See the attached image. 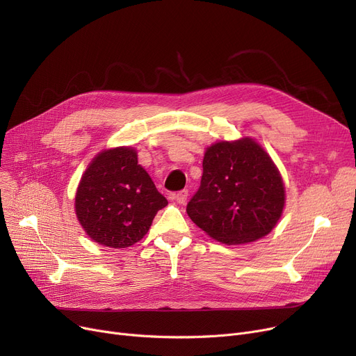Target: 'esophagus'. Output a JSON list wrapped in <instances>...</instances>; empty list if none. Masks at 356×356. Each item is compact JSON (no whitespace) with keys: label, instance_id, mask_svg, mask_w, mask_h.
<instances>
[{"label":"esophagus","instance_id":"esophagus-1","mask_svg":"<svg viewBox=\"0 0 356 356\" xmlns=\"http://www.w3.org/2000/svg\"><path fill=\"white\" fill-rule=\"evenodd\" d=\"M188 196H189L188 189H183V191H180V192H177V193L175 195V199H176V202H177V203L184 204V203H186V200H188Z\"/></svg>","mask_w":356,"mask_h":356}]
</instances>
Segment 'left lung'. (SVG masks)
<instances>
[{
  "mask_svg": "<svg viewBox=\"0 0 356 356\" xmlns=\"http://www.w3.org/2000/svg\"><path fill=\"white\" fill-rule=\"evenodd\" d=\"M197 192L188 203L196 225L222 244L266 236L284 208V183L271 157L251 138L220 141L203 157Z\"/></svg>",
  "mask_w": 356,
  "mask_h": 356,
  "instance_id": "1",
  "label": "left lung"
}]
</instances>
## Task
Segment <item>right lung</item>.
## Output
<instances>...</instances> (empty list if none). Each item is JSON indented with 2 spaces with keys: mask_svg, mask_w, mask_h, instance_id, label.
<instances>
[{
  "mask_svg": "<svg viewBox=\"0 0 356 356\" xmlns=\"http://www.w3.org/2000/svg\"><path fill=\"white\" fill-rule=\"evenodd\" d=\"M164 207L167 199L138 164L137 152L131 147L105 149L93 159L74 197L85 232L111 248L134 245Z\"/></svg>",
  "mask_w": 356,
  "mask_h": 356,
  "instance_id": "obj_1",
  "label": "right lung"
}]
</instances>
